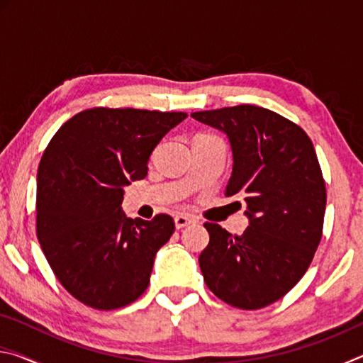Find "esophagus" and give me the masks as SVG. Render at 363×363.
Wrapping results in <instances>:
<instances>
[{"label": "esophagus", "instance_id": "34e87169", "mask_svg": "<svg viewBox=\"0 0 363 363\" xmlns=\"http://www.w3.org/2000/svg\"><path fill=\"white\" fill-rule=\"evenodd\" d=\"M192 223H195V219L192 216H187V214H177V216L174 218L176 229H182V227H186Z\"/></svg>", "mask_w": 363, "mask_h": 363}]
</instances>
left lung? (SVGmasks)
Returning <instances> with one entry per match:
<instances>
[{
	"instance_id": "8db88e82",
	"label": "left lung",
	"mask_w": 363,
	"mask_h": 363,
	"mask_svg": "<svg viewBox=\"0 0 363 363\" xmlns=\"http://www.w3.org/2000/svg\"><path fill=\"white\" fill-rule=\"evenodd\" d=\"M190 116L229 139L225 196L242 195L250 220L242 235L205 224L203 280L224 303L261 309L298 284L320 243L327 190L315 149L298 125L262 107L243 104Z\"/></svg>"
}]
</instances>
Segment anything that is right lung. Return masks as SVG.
I'll return each mask as SVG.
<instances>
[{"mask_svg": "<svg viewBox=\"0 0 363 363\" xmlns=\"http://www.w3.org/2000/svg\"><path fill=\"white\" fill-rule=\"evenodd\" d=\"M182 112L89 108L64 123L36 176V235L60 284L99 311L131 304L150 281L157 251L174 232L168 214L126 218L123 187L147 163Z\"/></svg>", "mask_w": 363, "mask_h": 363, "instance_id": "1", "label": "right lung"}]
</instances>
